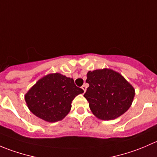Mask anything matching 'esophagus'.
Masks as SVG:
<instances>
[{"label":"esophagus","instance_id":"esophagus-1","mask_svg":"<svg viewBox=\"0 0 157 157\" xmlns=\"http://www.w3.org/2000/svg\"><path fill=\"white\" fill-rule=\"evenodd\" d=\"M81 88L83 89V91H84V93H85V92H86V84L83 85Z\"/></svg>","mask_w":157,"mask_h":157}]
</instances>
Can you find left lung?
Instances as JSON below:
<instances>
[{"label":"left lung","mask_w":157,"mask_h":157,"mask_svg":"<svg viewBox=\"0 0 157 157\" xmlns=\"http://www.w3.org/2000/svg\"><path fill=\"white\" fill-rule=\"evenodd\" d=\"M86 77L90 86L83 96L96 118L115 119L131 107L135 90L121 74L103 68L88 71Z\"/></svg>","instance_id":"8db88e82"}]
</instances>
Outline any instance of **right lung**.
<instances>
[{
    "mask_svg": "<svg viewBox=\"0 0 157 157\" xmlns=\"http://www.w3.org/2000/svg\"><path fill=\"white\" fill-rule=\"evenodd\" d=\"M83 93L72 78L59 73L39 79L25 94L30 112L48 122L61 121L69 113L73 99Z\"/></svg>",
    "mask_w": 157,
    "mask_h": 157,
    "instance_id": "obj_1",
    "label": "right lung"
}]
</instances>
